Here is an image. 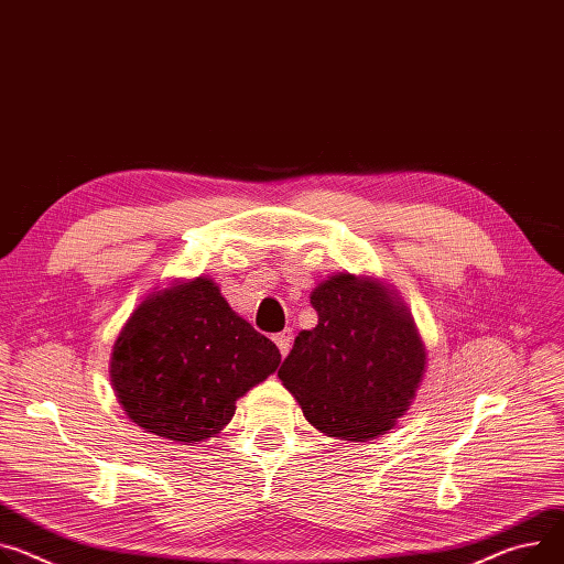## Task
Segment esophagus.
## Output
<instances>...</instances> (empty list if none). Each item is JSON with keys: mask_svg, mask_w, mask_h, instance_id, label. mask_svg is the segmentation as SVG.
<instances>
[{"mask_svg": "<svg viewBox=\"0 0 564 564\" xmlns=\"http://www.w3.org/2000/svg\"><path fill=\"white\" fill-rule=\"evenodd\" d=\"M273 340H275V345H278V350L282 352V357L289 352V348H291V340H293V332L291 329H284V332H280V334H275L273 336Z\"/></svg>", "mask_w": 564, "mask_h": 564, "instance_id": "34e87169", "label": "esophagus"}]
</instances>
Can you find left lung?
<instances>
[{"label":"left lung","instance_id":"1","mask_svg":"<svg viewBox=\"0 0 564 564\" xmlns=\"http://www.w3.org/2000/svg\"><path fill=\"white\" fill-rule=\"evenodd\" d=\"M312 307L318 325L295 336L278 377L327 436H381L409 409L424 375L413 321L379 284L352 275L323 282Z\"/></svg>","mask_w":564,"mask_h":564}]
</instances>
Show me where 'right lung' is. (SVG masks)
<instances>
[{
	"instance_id": "add662e5",
	"label": "right lung",
	"mask_w": 564,
	"mask_h": 564,
	"mask_svg": "<svg viewBox=\"0 0 564 564\" xmlns=\"http://www.w3.org/2000/svg\"><path fill=\"white\" fill-rule=\"evenodd\" d=\"M280 366L275 343L239 318L207 278L153 293L121 329L110 375L138 426L173 443H200L235 402Z\"/></svg>"
}]
</instances>
